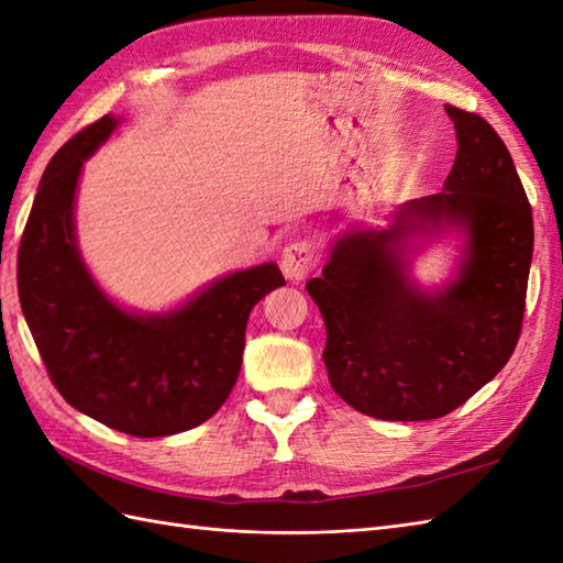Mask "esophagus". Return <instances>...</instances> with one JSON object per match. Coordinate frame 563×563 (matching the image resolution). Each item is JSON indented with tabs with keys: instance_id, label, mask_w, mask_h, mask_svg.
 Masks as SVG:
<instances>
[{
	"instance_id": "34e87169",
	"label": "esophagus",
	"mask_w": 563,
	"mask_h": 563,
	"mask_svg": "<svg viewBox=\"0 0 563 563\" xmlns=\"http://www.w3.org/2000/svg\"><path fill=\"white\" fill-rule=\"evenodd\" d=\"M280 266H283V273L288 280H292V283L305 280L317 266V246L312 242H307V239L288 244L283 251Z\"/></svg>"
}]
</instances>
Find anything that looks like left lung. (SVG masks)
Here are the masks:
<instances>
[{"mask_svg": "<svg viewBox=\"0 0 563 563\" xmlns=\"http://www.w3.org/2000/svg\"><path fill=\"white\" fill-rule=\"evenodd\" d=\"M457 157L435 196L404 202L387 230L351 227L307 283L327 324L333 391L382 421H430L492 382L516 351L532 263V208L504 140L482 115L445 106ZM463 244L453 278L423 289L418 250Z\"/></svg>", "mask_w": 563, "mask_h": 563, "instance_id": "left-lung-1", "label": "left lung"}]
</instances>
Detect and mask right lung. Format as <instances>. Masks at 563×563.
Listing matches in <instances>:
<instances>
[{"instance_id":"obj_1","label":"right lung","mask_w":563,"mask_h":563,"mask_svg":"<svg viewBox=\"0 0 563 563\" xmlns=\"http://www.w3.org/2000/svg\"><path fill=\"white\" fill-rule=\"evenodd\" d=\"M121 118L103 115L45 166L19 246V300L53 385L93 421L137 438L206 423L230 397L251 309L285 285L275 263L212 280L169 312H133L81 258L75 202L81 166Z\"/></svg>"}]
</instances>
